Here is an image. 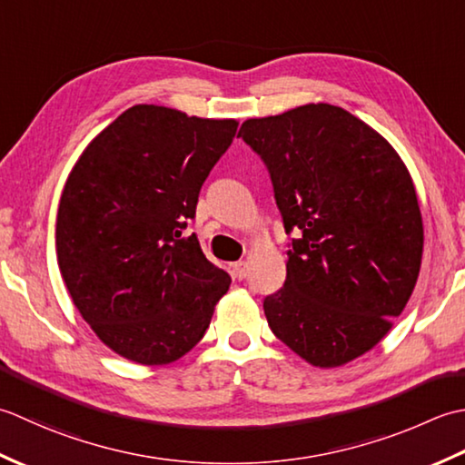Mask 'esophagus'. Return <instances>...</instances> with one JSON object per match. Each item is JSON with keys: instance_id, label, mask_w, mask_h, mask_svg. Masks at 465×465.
I'll list each match as a JSON object with an SVG mask.
<instances>
[{"instance_id": "1", "label": "esophagus", "mask_w": 465, "mask_h": 465, "mask_svg": "<svg viewBox=\"0 0 465 465\" xmlns=\"http://www.w3.org/2000/svg\"><path fill=\"white\" fill-rule=\"evenodd\" d=\"M246 262L244 261H239V262H232V274L236 279H244L246 277Z\"/></svg>"}]
</instances>
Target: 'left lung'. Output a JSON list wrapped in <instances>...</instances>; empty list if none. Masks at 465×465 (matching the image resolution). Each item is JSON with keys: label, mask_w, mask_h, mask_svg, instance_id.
Segmentation results:
<instances>
[{"label": "left lung", "mask_w": 465, "mask_h": 465, "mask_svg": "<svg viewBox=\"0 0 465 465\" xmlns=\"http://www.w3.org/2000/svg\"><path fill=\"white\" fill-rule=\"evenodd\" d=\"M267 166L285 232L282 289L269 327L317 367L375 347L411 297L423 223L411 176L390 142L343 108L307 104L239 130Z\"/></svg>", "instance_id": "left-lung-1"}]
</instances>
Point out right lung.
Listing matches in <instances>:
<instances>
[{"instance_id":"1","label":"right lung","mask_w":465,"mask_h":465,"mask_svg":"<svg viewBox=\"0 0 465 465\" xmlns=\"http://www.w3.org/2000/svg\"><path fill=\"white\" fill-rule=\"evenodd\" d=\"M236 126L138 104L90 142L65 180L60 272L84 321L118 355L176 361L204 337L229 291V272L184 231Z\"/></svg>"}]
</instances>
